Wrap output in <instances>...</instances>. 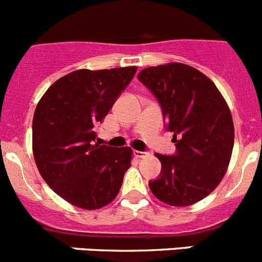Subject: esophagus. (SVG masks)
<instances>
[{
    "mask_svg": "<svg viewBox=\"0 0 262 262\" xmlns=\"http://www.w3.org/2000/svg\"><path fill=\"white\" fill-rule=\"evenodd\" d=\"M134 154H135V156H136V157H138V158H144V157H145V156H146V154H148V153H146V151H140V150H135V151H134Z\"/></svg>",
    "mask_w": 262,
    "mask_h": 262,
    "instance_id": "1",
    "label": "esophagus"
}]
</instances>
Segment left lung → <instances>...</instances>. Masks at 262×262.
I'll list each match as a JSON object with an SVG mask.
<instances>
[{
    "label": "left lung",
    "mask_w": 262,
    "mask_h": 262,
    "mask_svg": "<svg viewBox=\"0 0 262 262\" xmlns=\"http://www.w3.org/2000/svg\"><path fill=\"white\" fill-rule=\"evenodd\" d=\"M161 105L176 153H156L162 170L149 181L164 203L185 207L212 193L228 170L234 145L231 113L208 77L181 63L145 68L138 74Z\"/></svg>",
    "instance_id": "1"
}]
</instances>
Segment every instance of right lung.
Returning a JSON list of instances; mask_svg holds the SVG:
<instances>
[{"instance_id": "obj_1", "label": "right lung", "mask_w": 262, "mask_h": 262, "mask_svg": "<svg viewBox=\"0 0 262 262\" xmlns=\"http://www.w3.org/2000/svg\"><path fill=\"white\" fill-rule=\"evenodd\" d=\"M136 71L72 72L52 83L37 104L34 161L47 185L76 207L98 210L111 203L131 166V148L95 143V129Z\"/></svg>"}]
</instances>
